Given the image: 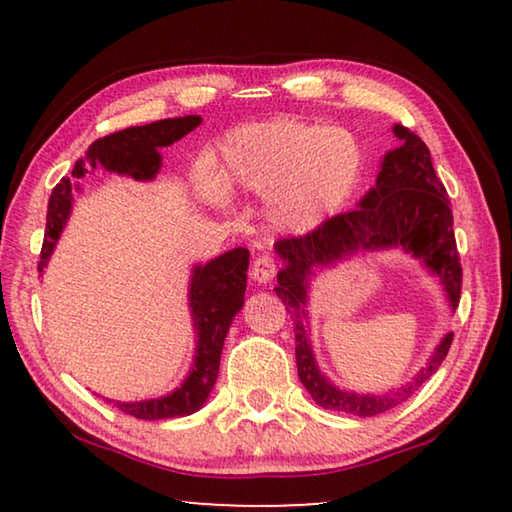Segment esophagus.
<instances>
[{"instance_id": "1", "label": "esophagus", "mask_w": 512, "mask_h": 512, "mask_svg": "<svg viewBox=\"0 0 512 512\" xmlns=\"http://www.w3.org/2000/svg\"><path fill=\"white\" fill-rule=\"evenodd\" d=\"M275 273H277V264L275 259L268 255L257 257L253 262V268H250V277H253L257 284H268L275 277Z\"/></svg>"}]
</instances>
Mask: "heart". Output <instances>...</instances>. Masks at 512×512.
<instances>
[{"mask_svg":"<svg viewBox=\"0 0 512 512\" xmlns=\"http://www.w3.org/2000/svg\"><path fill=\"white\" fill-rule=\"evenodd\" d=\"M363 176L366 151L354 133L273 119L225 135L214 169L198 164L196 185L212 201L225 196L223 185L266 198V219L275 230L305 235L352 201Z\"/></svg>","mask_w":512,"mask_h":512,"instance_id":"1","label":"heart"}]
</instances>
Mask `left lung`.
<instances>
[{
    "instance_id": "obj_1",
    "label": "left lung",
    "mask_w": 512,
    "mask_h": 512,
    "mask_svg": "<svg viewBox=\"0 0 512 512\" xmlns=\"http://www.w3.org/2000/svg\"><path fill=\"white\" fill-rule=\"evenodd\" d=\"M402 144L381 160L375 187H370L352 212L336 214L305 237L282 239L273 246L282 268L277 271V298L293 318L296 332L298 377L318 406L357 418H372L402 404L422 381H427L447 357L454 334L436 345L424 368L411 381L388 393H354L329 381L320 372L309 339V291L311 280L357 253L400 248L404 255L420 259L436 275L452 311L461 300L463 268L454 239V216L447 192L431 164V153L418 135L402 124L393 126Z\"/></svg>"
}]
</instances>
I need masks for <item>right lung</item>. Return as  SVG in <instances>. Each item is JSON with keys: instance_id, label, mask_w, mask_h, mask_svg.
<instances>
[{"instance_id": "obj_1", "label": "right lung", "mask_w": 512, "mask_h": 512, "mask_svg": "<svg viewBox=\"0 0 512 512\" xmlns=\"http://www.w3.org/2000/svg\"><path fill=\"white\" fill-rule=\"evenodd\" d=\"M198 115L160 119L146 126H133L126 131L112 133L108 137L92 142L83 158L76 160L72 178H63L49 196L47 228L38 271L45 273L51 255H54L60 235L69 221L74 205V192H81L79 178L97 171L99 167L131 176L135 180H153L162 167L160 149L183 140L187 133L201 124ZM248 248H232L228 253L210 259L207 264H196L189 277V311L196 334V348L192 368L176 391L162 397L140 402L108 400L119 411H124L140 420H167L183 418L196 413L207 402L219 377L221 350L241 307L246 293V271H248Z\"/></svg>"}]
</instances>
